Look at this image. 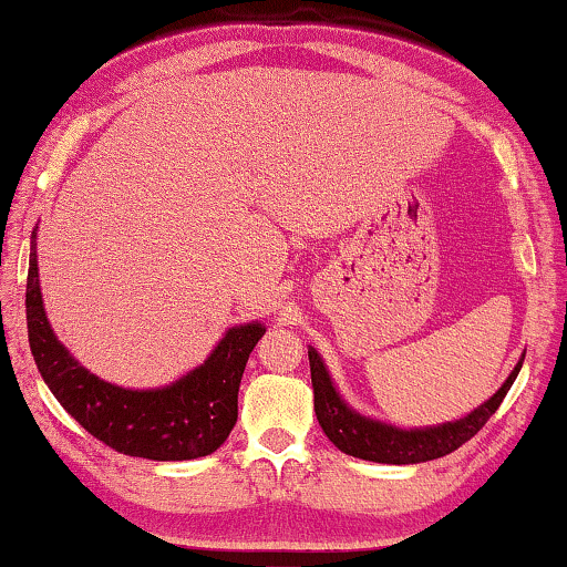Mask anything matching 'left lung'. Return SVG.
<instances>
[{"label":"left lung","mask_w":567,"mask_h":567,"mask_svg":"<svg viewBox=\"0 0 567 567\" xmlns=\"http://www.w3.org/2000/svg\"><path fill=\"white\" fill-rule=\"evenodd\" d=\"M310 360V380H313V405L318 424L326 436L339 446L341 452L352 454V457L370 460V462H388V465H416V462L440 460L450 454L481 432L488 424V419L504 403L508 390H512L516 374L522 370V362L514 367L508 380L498 388V393L485 401L481 409L467 413L465 419L450 421V424L432 426V429H395L380 421L364 419L360 413L349 409L341 401L337 388L331 385L329 372L318 357L316 349H308ZM524 360V357H522Z\"/></svg>","instance_id":"1"}]
</instances>
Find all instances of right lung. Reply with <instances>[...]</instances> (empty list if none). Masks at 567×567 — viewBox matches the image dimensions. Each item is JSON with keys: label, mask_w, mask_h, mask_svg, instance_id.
Listing matches in <instances>:
<instances>
[{"label": "right lung", "mask_w": 567, "mask_h": 567, "mask_svg": "<svg viewBox=\"0 0 567 567\" xmlns=\"http://www.w3.org/2000/svg\"><path fill=\"white\" fill-rule=\"evenodd\" d=\"M30 352L69 416L115 452L146 460H195L218 450L238 419V385L265 326L228 329L207 362L162 390H125L84 370L48 326L38 282L35 230L28 269Z\"/></svg>", "instance_id": "add662e5"}]
</instances>
